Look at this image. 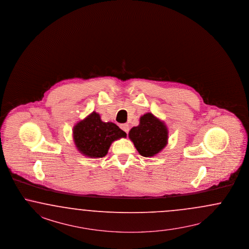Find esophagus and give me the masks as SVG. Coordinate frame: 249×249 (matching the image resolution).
Instances as JSON below:
<instances>
[{
  "label": "esophagus",
  "instance_id": "obj_1",
  "mask_svg": "<svg viewBox=\"0 0 249 249\" xmlns=\"http://www.w3.org/2000/svg\"><path fill=\"white\" fill-rule=\"evenodd\" d=\"M120 127L122 130H124L126 134L129 133V125L127 124H120Z\"/></svg>",
  "mask_w": 249,
  "mask_h": 249
}]
</instances>
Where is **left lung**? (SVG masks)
<instances>
[{
	"mask_svg": "<svg viewBox=\"0 0 249 249\" xmlns=\"http://www.w3.org/2000/svg\"><path fill=\"white\" fill-rule=\"evenodd\" d=\"M129 137L141 156L153 157L167 144L168 129L160 120L148 112L140 118L138 126L130 130Z\"/></svg>",
	"mask_w": 249,
	"mask_h": 249,
	"instance_id": "left-lung-1",
	"label": "left lung"
}]
</instances>
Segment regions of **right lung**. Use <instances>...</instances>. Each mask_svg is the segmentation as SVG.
I'll return each mask as SVG.
<instances>
[{"mask_svg": "<svg viewBox=\"0 0 249 249\" xmlns=\"http://www.w3.org/2000/svg\"><path fill=\"white\" fill-rule=\"evenodd\" d=\"M126 133L113 123H105L95 112L80 121L73 129V137L80 152L90 158H104L112 142Z\"/></svg>", "mask_w": 249, "mask_h": 249, "instance_id": "1", "label": "right lung"}]
</instances>
